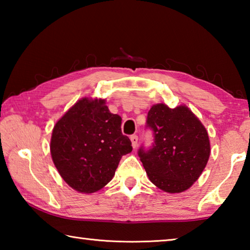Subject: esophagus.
Here are the masks:
<instances>
[{"mask_svg":"<svg viewBox=\"0 0 250 250\" xmlns=\"http://www.w3.org/2000/svg\"><path fill=\"white\" fill-rule=\"evenodd\" d=\"M130 140H131V143H132L133 149H135V147L138 146V135L137 134H132L130 137Z\"/></svg>","mask_w":250,"mask_h":250,"instance_id":"1","label":"esophagus"}]
</instances>
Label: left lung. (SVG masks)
Instances as JSON below:
<instances>
[{
    "label": "left lung",
    "instance_id": "left-lung-1",
    "mask_svg": "<svg viewBox=\"0 0 250 250\" xmlns=\"http://www.w3.org/2000/svg\"><path fill=\"white\" fill-rule=\"evenodd\" d=\"M146 128L153 133V143L141 146L138 155L150 181L167 193L191 188L210 153L204 125L185 105L171 109L159 104L147 112Z\"/></svg>",
    "mask_w": 250,
    "mask_h": 250
}]
</instances>
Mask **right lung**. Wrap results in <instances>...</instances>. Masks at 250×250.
<instances>
[{
    "instance_id": "obj_1",
    "label": "right lung",
    "mask_w": 250,
    "mask_h": 250,
    "mask_svg": "<svg viewBox=\"0 0 250 250\" xmlns=\"http://www.w3.org/2000/svg\"><path fill=\"white\" fill-rule=\"evenodd\" d=\"M132 151L121 132V117L113 115L103 99L83 98L55 125L50 153L67 184L92 193L108 184L122 155Z\"/></svg>"
}]
</instances>
